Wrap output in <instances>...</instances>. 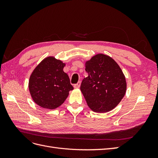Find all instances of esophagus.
Instances as JSON below:
<instances>
[{
  "label": "esophagus",
  "instance_id": "esophagus-1",
  "mask_svg": "<svg viewBox=\"0 0 158 158\" xmlns=\"http://www.w3.org/2000/svg\"><path fill=\"white\" fill-rule=\"evenodd\" d=\"M80 85H81V82H78L76 84H74V88H79L80 87Z\"/></svg>",
  "mask_w": 158,
  "mask_h": 158
}]
</instances>
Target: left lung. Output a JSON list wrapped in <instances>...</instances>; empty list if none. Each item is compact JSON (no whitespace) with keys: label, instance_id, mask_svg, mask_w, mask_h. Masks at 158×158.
Masks as SVG:
<instances>
[{"label":"left lung","instance_id":"8db88e82","mask_svg":"<svg viewBox=\"0 0 158 158\" xmlns=\"http://www.w3.org/2000/svg\"><path fill=\"white\" fill-rule=\"evenodd\" d=\"M88 76L80 89L88 107L96 113H106L121 102L127 90L125 76L118 64L108 55L99 53L85 63Z\"/></svg>","mask_w":158,"mask_h":158}]
</instances>
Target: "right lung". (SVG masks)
Listing matches in <instances>:
<instances>
[{"instance_id":"1","label":"right lung","mask_w":158,"mask_h":158,"mask_svg":"<svg viewBox=\"0 0 158 158\" xmlns=\"http://www.w3.org/2000/svg\"><path fill=\"white\" fill-rule=\"evenodd\" d=\"M65 65L54 56H48L32 72L28 87L33 102L39 106L47 109L59 107L74 89L63 70Z\"/></svg>"}]
</instances>
